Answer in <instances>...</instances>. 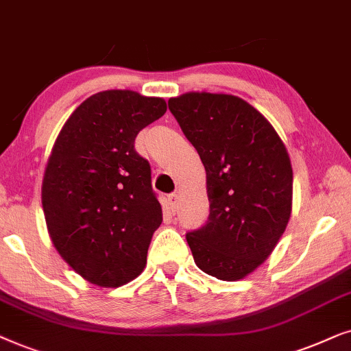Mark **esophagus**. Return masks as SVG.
I'll list each match as a JSON object with an SVG mask.
<instances>
[{"instance_id":"34e87169","label":"esophagus","mask_w":351,"mask_h":351,"mask_svg":"<svg viewBox=\"0 0 351 351\" xmlns=\"http://www.w3.org/2000/svg\"><path fill=\"white\" fill-rule=\"evenodd\" d=\"M167 207L170 210V213H175L176 208H178V194H170L167 197Z\"/></svg>"}]
</instances>
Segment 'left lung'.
I'll return each mask as SVG.
<instances>
[{"mask_svg":"<svg viewBox=\"0 0 351 351\" xmlns=\"http://www.w3.org/2000/svg\"><path fill=\"white\" fill-rule=\"evenodd\" d=\"M168 109L207 171L208 218L186 234L195 265L221 281L245 278L268 258L291 218L286 146L237 96L186 93L171 97Z\"/></svg>","mask_w":351,"mask_h":351,"instance_id":"8db88e82","label":"left lung"}]
</instances>
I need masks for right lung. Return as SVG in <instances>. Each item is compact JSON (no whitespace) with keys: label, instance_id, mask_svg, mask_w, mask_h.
Wrapping results in <instances>:
<instances>
[{"label":"right lung","instance_id":"right-lung-1","mask_svg":"<svg viewBox=\"0 0 351 351\" xmlns=\"http://www.w3.org/2000/svg\"><path fill=\"white\" fill-rule=\"evenodd\" d=\"M165 112L162 97L96 93L69 117L51 151L41 186L51 241L96 286H123L146 266L162 207L134 139Z\"/></svg>","mask_w":351,"mask_h":351}]
</instances>
